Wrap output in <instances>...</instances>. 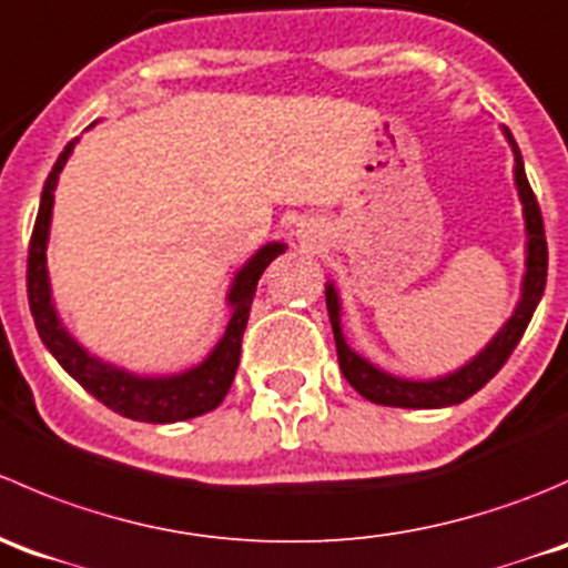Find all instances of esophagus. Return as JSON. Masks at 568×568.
Wrapping results in <instances>:
<instances>
[{
    "label": "esophagus",
    "instance_id": "esophagus-1",
    "mask_svg": "<svg viewBox=\"0 0 568 568\" xmlns=\"http://www.w3.org/2000/svg\"><path fill=\"white\" fill-rule=\"evenodd\" d=\"M297 237H301L303 243H308V232H306V229H301V234H297Z\"/></svg>",
    "mask_w": 568,
    "mask_h": 568
}]
</instances>
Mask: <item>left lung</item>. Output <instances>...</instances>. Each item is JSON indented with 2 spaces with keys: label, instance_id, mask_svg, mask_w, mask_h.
Wrapping results in <instances>:
<instances>
[{
  "label": "left lung",
  "instance_id": "obj_1",
  "mask_svg": "<svg viewBox=\"0 0 568 568\" xmlns=\"http://www.w3.org/2000/svg\"><path fill=\"white\" fill-rule=\"evenodd\" d=\"M503 134L510 143V151H514V179L516 190H519L521 212H525V278H521V297L519 303H516L514 314L508 317V323L494 334V339L477 353L473 362L458 367L456 373H447L442 375V378L430 381L397 378V375L384 373V369L369 364L364 356H358L356 351H351L339 323V292H336V286L331 282L325 284V306H328L331 328H334L336 356H339L342 375H345L347 384H351L358 395L367 397L369 403L395 408H445L464 403L467 397H473L477 389H483V386L499 373V367L508 362V356L514 353V347L519 345L521 334H525L527 323H530L532 312H536L538 301H541L544 284H547V237H544L541 210H538V201L536 195H532L530 182H527L525 162H521V151L519 145H516L514 134H510L508 126H503Z\"/></svg>",
  "mask_w": 568,
  "mask_h": 568
}]
</instances>
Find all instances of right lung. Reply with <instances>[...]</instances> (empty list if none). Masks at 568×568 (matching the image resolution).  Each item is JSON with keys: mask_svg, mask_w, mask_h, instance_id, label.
<instances>
[{"mask_svg": "<svg viewBox=\"0 0 568 568\" xmlns=\"http://www.w3.org/2000/svg\"><path fill=\"white\" fill-rule=\"evenodd\" d=\"M77 140H71L63 154L54 162L38 206L36 229L30 240V256H27V295H30V312L36 317V328L41 334L43 345L49 347L60 367L71 375L80 386L106 408L118 412L121 417L138 419V423H182V419L201 417L223 403L226 392L232 389L234 373L240 364V347H243V331L248 323L251 301H254L256 284H260L265 267L284 254V243H267L245 262L234 276L226 303L232 308L229 325L210 356L195 367L184 369L179 375H134L129 369L115 367L110 362H101L99 356L88 353L74 336L65 331L58 308L52 301V284L47 271V245L49 226H52L54 187L63 165L69 162Z\"/></svg>", "mask_w": 568, "mask_h": 568, "instance_id": "right-lung-1", "label": "right lung"}]
</instances>
